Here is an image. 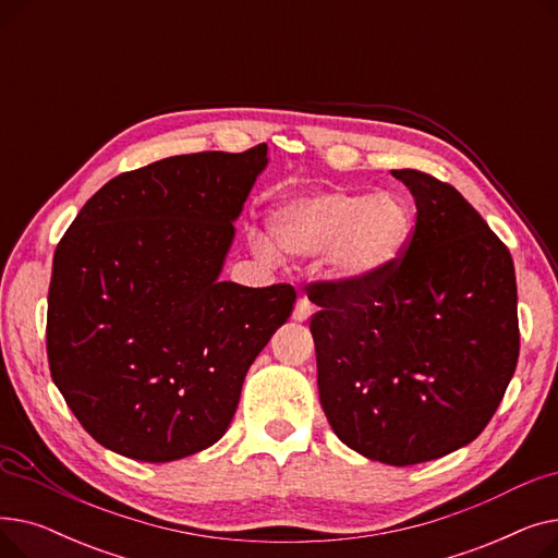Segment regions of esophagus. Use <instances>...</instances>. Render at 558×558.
<instances>
[{"label":"esophagus","instance_id":"obj_1","mask_svg":"<svg viewBox=\"0 0 558 558\" xmlns=\"http://www.w3.org/2000/svg\"><path fill=\"white\" fill-rule=\"evenodd\" d=\"M312 312H314V305H312V301L310 299H305V296H301L299 301H296V307H294V320H299V324H303V320H307L310 316H312Z\"/></svg>","mask_w":558,"mask_h":558}]
</instances>
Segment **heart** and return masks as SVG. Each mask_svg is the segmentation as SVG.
I'll return each instance as SVG.
<instances>
[{"instance_id":"1","label":"heart","mask_w":558,"mask_h":558,"mask_svg":"<svg viewBox=\"0 0 558 558\" xmlns=\"http://www.w3.org/2000/svg\"><path fill=\"white\" fill-rule=\"evenodd\" d=\"M412 215L389 194L328 192L289 198L271 215L274 242L299 257L326 255L328 274L343 284H371L402 259L412 240ZM262 255L274 246L255 238Z\"/></svg>"}]
</instances>
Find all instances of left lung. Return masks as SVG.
<instances>
[{"instance_id": "1", "label": "left lung", "mask_w": 558, "mask_h": 558, "mask_svg": "<svg viewBox=\"0 0 558 558\" xmlns=\"http://www.w3.org/2000/svg\"><path fill=\"white\" fill-rule=\"evenodd\" d=\"M416 201L402 259L371 284L316 280L318 398L360 454L414 465L468 446L500 407L520 353L505 242L452 185L393 169Z\"/></svg>"}]
</instances>
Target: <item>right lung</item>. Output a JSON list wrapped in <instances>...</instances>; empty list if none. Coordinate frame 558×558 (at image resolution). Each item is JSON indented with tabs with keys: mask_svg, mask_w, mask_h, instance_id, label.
I'll return each instance as SVG.
<instances>
[{
	"mask_svg": "<svg viewBox=\"0 0 558 558\" xmlns=\"http://www.w3.org/2000/svg\"><path fill=\"white\" fill-rule=\"evenodd\" d=\"M267 144L114 175L53 253L47 360L83 429L165 463L217 444L248 366L294 310L291 284L219 282Z\"/></svg>",
	"mask_w": 558,
	"mask_h": 558,
	"instance_id": "add662e5",
	"label": "right lung"
}]
</instances>
